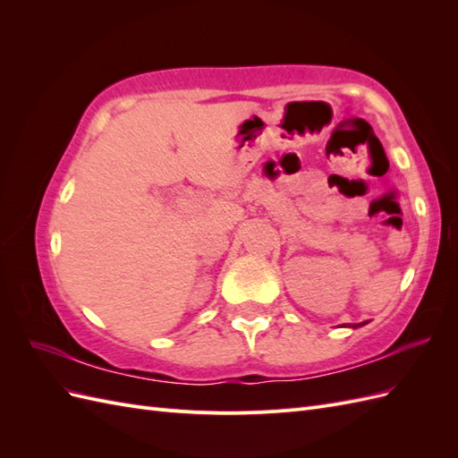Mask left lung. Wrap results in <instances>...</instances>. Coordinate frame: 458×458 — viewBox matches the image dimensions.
I'll list each match as a JSON object with an SVG mask.
<instances>
[{
	"instance_id": "left-lung-1",
	"label": "left lung",
	"mask_w": 458,
	"mask_h": 458,
	"mask_svg": "<svg viewBox=\"0 0 458 458\" xmlns=\"http://www.w3.org/2000/svg\"><path fill=\"white\" fill-rule=\"evenodd\" d=\"M363 325H367V321L365 323H357V325H350V327H353V328H357V327H363ZM345 327V325H344Z\"/></svg>"
}]
</instances>
